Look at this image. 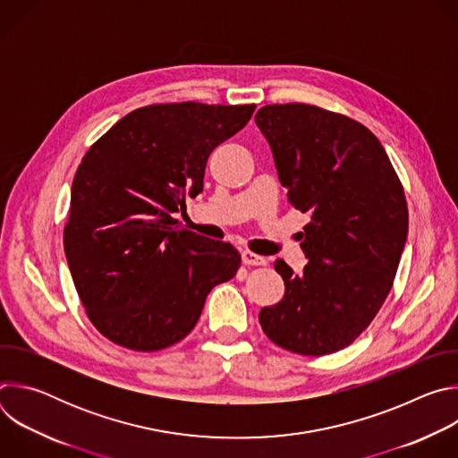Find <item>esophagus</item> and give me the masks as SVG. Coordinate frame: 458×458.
I'll use <instances>...</instances> for the list:
<instances>
[{
    "label": "esophagus",
    "instance_id": "obj_1",
    "mask_svg": "<svg viewBox=\"0 0 458 458\" xmlns=\"http://www.w3.org/2000/svg\"><path fill=\"white\" fill-rule=\"evenodd\" d=\"M242 263L246 265V267H263V265H267V259L263 257V255H257V253H253V251H242Z\"/></svg>",
    "mask_w": 458,
    "mask_h": 458
}]
</instances>
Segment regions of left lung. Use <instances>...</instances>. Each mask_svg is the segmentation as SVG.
I'll return each instance as SVG.
<instances>
[{
    "instance_id": "obj_1",
    "label": "left lung",
    "mask_w": 458,
    "mask_h": 458,
    "mask_svg": "<svg viewBox=\"0 0 458 458\" xmlns=\"http://www.w3.org/2000/svg\"><path fill=\"white\" fill-rule=\"evenodd\" d=\"M288 201L310 214L302 274L283 259L284 297L259 322L277 346L328 355L350 346L378 313L408 237L401 179L359 121L313 105H267L255 114Z\"/></svg>"
}]
</instances>
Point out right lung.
Instances as JSON below:
<instances>
[{
  "label": "right lung",
  "instance_id": "right-lung-1",
  "mask_svg": "<svg viewBox=\"0 0 458 458\" xmlns=\"http://www.w3.org/2000/svg\"><path fill=\"white\" fill-rule=\"evenodd\" d=\"M255 105L195 101L126 114L85 154L72 182L64 255L96 330L114 344L157 352L198 324L207 295L241 255L174 217L203 191L208 156Z\"/></svg>",
  "mask_w": 458,
  "mask_h": 458
}]
</instances>
